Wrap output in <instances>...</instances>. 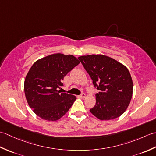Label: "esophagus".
Listing matches in <instances>:
<instances>
[{
	"label": "esophagus",
	"instance_id": "34e87169",
	"mask_svg": "<svg viewBox=\"0 0 156 156\" xmlns=\"http://www.w3.org/2000/svg\"><path fill=\"white\" fill-rule=\"evenodd\" d=\"M80 98H84L86 97V94L84 93H82L80 95Z\"/></svg>",
	"mask_w": 156,
	"mask_h": 156
}]
</instances>
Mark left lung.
<instances>
[{"mask_svg": "<svg viewBox=\"0 0 156 156\" xmlns=\"http://www.w3.org/2000/svg\"><path fill=\"white\" fill-rule=\"evenodd\" d=\"M78 58L99 90L94 107L90 109L91 113L102 121L120 117L133 94V81L128 69L113 58L101 54Z\"/></svg>", "mask_w": 156, "mask_h": 156, "instance_id": "obj_1", "label": "left lung"}]
</instances>
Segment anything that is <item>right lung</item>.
I'll list each match as a JSON object with an SVG mask.
<instances>
[{
	"label": "right lung",
	"instance_id": "1",
	"mask_svg": "<svg viewBox=\"0 0 156 156\" xmlns=\"http://www.w3.org/2000/svg\"><path fill=\"white\" fill-rule=\"evenodd\" d=\"M80 64L72 55L54 54L36 61L24 82L28 105L38 117L49 121L62 117L76 101L74 95L58 90L65 76Z\"/></svg>",
	"mask_w": 156,
	"mask_h": 156
}]
</instances>
